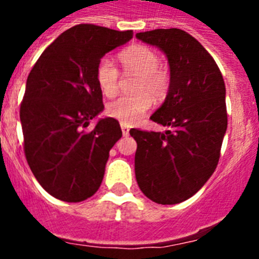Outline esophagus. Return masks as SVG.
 <instances>
[{"label": "esophagus", "mask_w": 259, "mask_h": 259, "mask_svg": "<svg viewBox=\"0 0 259 259\" xmlns=\"http://www.w3.org/2000/svg\"><path fill=\"white\" fill-rule=\"evenodd\" d=\"M120 127H122L123 136H128V135H130V127H128L127 124H124V123H122V124H120Z\"/></svg>", "instance_id": "34e87169"}]
</instances>
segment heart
Returning <instances> with one entry per match:
<instances>
[{
	"label": "heart",
	"mask_w": 259,
	"mask_h": 259,
	"mask_svg": "<svg viewBox=\"0 0 259 259\" xmlns=\"http://www.w3.org/2000/svg\"><path fill=\"white\" fill-rule=\"evenodd\" d=\"M125 74L137 75L135 95L120 96L106 107L107 115L124 124H134L152 106L153 98L161 100L170 88V74L159 65L157 52L144 45H134L119 54ZM119 70L109 58L98 62L96 77L101 92L113 97L118 92Z\"/></svg>",
	"instance_id": "1"
}]
</instances>
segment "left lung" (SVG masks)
<instances>
[{
	"mask_svg": "<svg viewBox=\"0 0 259 259\" xmlns=\"http://www.w3.org/2000/svg\"><path fill=\"white\" fill-rule=\"evenodd\" d=\"M159 48L170 65V89L150 116L166 132L132 128L137 143L135 174L141 192L161 205L191 198L218 166L227 130L226 85L205 48L179 28L136 33Z\"/></svg>",
	"mask_w": 259,
	"mask_h": 259,
	"instance_id": "8db88e82",
	"label": "left lung"
}]
</instances>
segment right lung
Listing matches in <instances>:
<instances>
[{"instance_id": "obj_1", "label": "right lung", "mask_w": 259, "mask_h": 259, "mask_svg": "<svg viewBox=\"0 0 259 259\" xmlns=\"http://www.w3.org/2000/svg\"><path fill=\"white\" fill-rule=\"evenodd\" d=\"M132 36V31L77 24L53 41L27 77L20 104L23 148L31 171L53 197L80 202L101 185L122 130L114 118L85 130L104 110L96 71L107 52Z\"/></svg>"}]
</instances>
